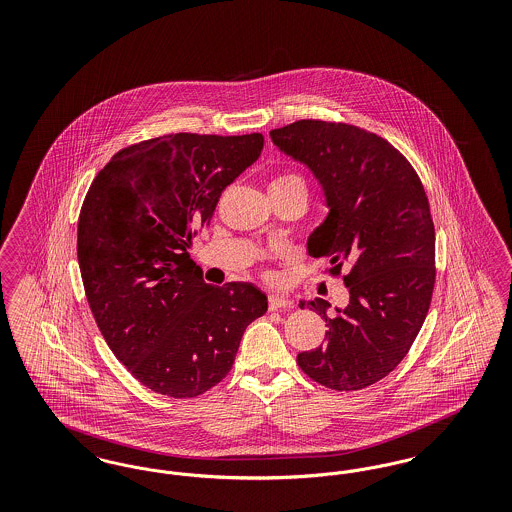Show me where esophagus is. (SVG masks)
Returning <instances> with one entry per match:
<instances>
[{"instance_id": "esophagus-1", "label": "esophagus", "mask_w": 512, "mask_h": 512, "mask_svg": "<svg viewBox=\"0 0 512 512\" xmlns=\"http://www.w3.org/2000/svg\"><path fill=\"white\" fill-rule=\"evenodd\" d=\"M293 303L290 299L282 295H268V309L270 311H280V309H292Z\"/></svg>"}]
</instances>
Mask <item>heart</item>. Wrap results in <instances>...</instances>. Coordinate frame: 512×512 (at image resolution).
Instances as JSON below:
<instances>
[{"instance_id": "b5f03b06", "label": "heart", "mask_w": 512, "mask_h": 512, "mask_svg": "<svg viewBox=\"0 0 512 512\" xmlns=\"http://www.w3.org/2000/svg\"><path fill=\"white\" fill-rule=\"evenodd\" d=\"M276 190H303L307 192V182L299 172H282L280 176H276L270 182V192ZM268 278H272V274H267Z\"/></svg>"}]
</instances>
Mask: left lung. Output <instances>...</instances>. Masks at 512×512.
I'll use <instances>...</instances> for the list:
<instances>
[{
	"instance_id": "8db88e82",
	"label": "left lung",
	"mask_w": 512,
	"mask_h": 512,
	"mask_svg": "<svg viewBox=\"0 0 512 512\" xmlns=\"http://www.w3.org/2000/svg\"><path fill=\"white\" fill-rule=\"evenodd\" d=\"M280 151L315 172L330 213L311 234L313 257L349 292L345 309L301 301L324 318V345L297 355L320 386L357 391L386 378L409 353L436 284V230L424 186L382 136L347 122L303 119L270 130Z\"/></svg>"
}]
</instances>
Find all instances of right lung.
Masks as SVG:
<instances>
[{
  "label": "right lung",
  "instance_id": "right-lung-1",
  "mask_svg": "<svg viewBox=\"0 0 512 512\" xmlns=\"http://www.w3.org/2000/svg\"><path fill=\"white\" fill-rule=\"evenodd\" d=\"M263 134L178 132L117 151L78 217V265L99 332L146 388L197 397L230 372L245 328L267 313L247 282L205 284L188 247Z\"/></svg>",
  "mask_w": 512,
  "mask_h": 512
}]
</instances>
